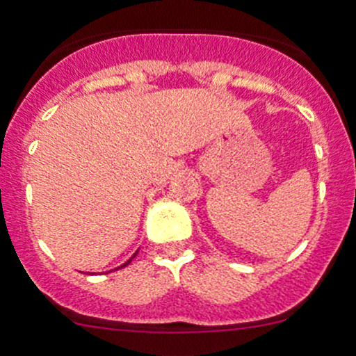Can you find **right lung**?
I'll list each match as a JSON object with an SVG mask.
<instances>
[{"label": "right lung", "mask_w": 356, "mask_h": 356, "mask_svg": "<svg viewBox=\"0 0 356 356\" xmlns=\"http://www.w3.org/2000/svg\"><path fill=\"white\" fill-rule=\"evenodd\" d=\"M136 254H137V252H136ZM136 254H134L132 257H130V259H129V261H127V263L124 264V266H127V264H130V261H132V259H134V257H136ZM124 266H120V268H124ZM120 268H118V269H120Z\"/></svg>", "instance_id": "1"}]
</instances>
